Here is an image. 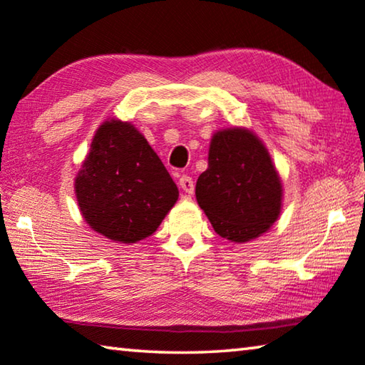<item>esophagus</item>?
I'll return each mask as SVG.
<instances>
[{"label": "esophagus", "mask_w": 365, "mask_h": 365, "mask_svg": "<svg viewBox=\"0 0 365 365\" xmlns=\"http://www.w3.org/2000/svg\"><path fill=\"white\" fill-rule=\"evenodd\" d=\"M178 185H180V188L183 190L185 193L192 195L195 192V182L190 175H182L180 180H178Z\"/></svg>", "instance_id": "obj_1"}]
</instances>
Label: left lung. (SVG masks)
Wrapping results in <instances>:
<instances>
[{"label":"left lung","instance_id":"left-lung-1","mask_svg":"<svg viewBox=\"0 0 365 365\" xmlns=\"http://www.w3.org/2000/svg\"><path fill=\"white\" fill-rule=\"evenodd\" d=\"M281 180L263 143L248 130L212 136L207 169L196 182V200L224 239L248 242L281 212Z\"/></svg>","mask_w":365,"mask_h":365}]
</instances>
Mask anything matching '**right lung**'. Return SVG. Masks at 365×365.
<instances>
[{
    "label": "right lung",
    "instance_id": "right-lung-1",
    "mask_svg": "<svg viewBox=\"0 0 365 365\" xmlns=\"http://www.w3.org/2000/svg\"><path fill=\"white\" fill-rule=\"evenodd\" d=\"M74 188L86 222L121 244L153 235L178 198L159 155L135 126L120 120L97 130Z\"/></svg>",
    "mask_w": 365,
    "mask_h": 365
}]
</instances>
